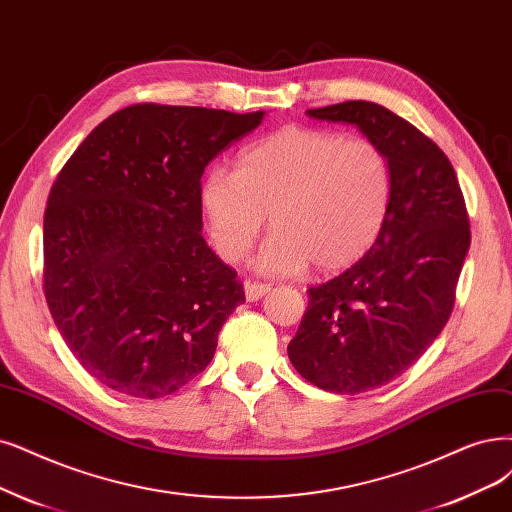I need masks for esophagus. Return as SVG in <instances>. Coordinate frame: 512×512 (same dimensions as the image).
<instances>
[{"mask_svg": "<svg viewBox=\"0 0 512 512\" xmlns=\"http://www.w3.org/2000/svg\"><path fill=\"white\" fill-rule=\"evenodd\" d=\"M266 293H270V285H263V282H246L244 285L246 301H259Z\"/></svg>", "mask_w": 512, "mask_h": 512, "instance_id": "1", "label": "esophagus"}]
</instances>
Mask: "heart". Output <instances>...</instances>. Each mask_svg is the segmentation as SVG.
Here are the masks:
<instances>
[{"label": "heart", "mask_w": 512, "mask_h": 512, "mask_svg": "<svg viewBox=\"0 0 512 512\" xmlns=\"http://www.w3.org/2000/svg\"><path fill=\"white\" fill-rule=\"evenodd\" d=\"M392 200V170L382 147L365 137L287 126L242 149L234 173L208 170L200 206L217 253L238 263L263 221L272 234L253 266L291 276L310 263L339 272L380 236Z\"/></svg>", "instance_id": "b5f03b06"}]
</instances>
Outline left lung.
Wrapping results in <instances>:
<instances>
[{"label":"left lung","mask_w":512,"mask_h":512,"mask_svg":"<svg viewBox=\"0 0 512 512\" xmlns=\"http://www.w3.org/2000/svg\"><path fill=\"white\" fill-rule=\"evenodd\" d=\"M306 113L356 126L392 170L380 236L350 270L308 289V310L287 348L310 384L358 394L396 380L447 325L470 246L468 213L439 145L390 109L346 101Z\"/></svg>","instance_id":"8db88e82"}]
</instances>
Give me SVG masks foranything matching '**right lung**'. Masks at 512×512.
<instances>
[{
    "instance_id": "add662e5",
    "label": "right lung",
    "mask_w": 512,
    "mask_h": 512,
    "mask_svg": "<svg viewBox=\"0 0 512 512\" xmlns=\"http://www.w3.org/2000/svg\"><path fill=\"white\" fill-rule=\"evenodd\" d=\"M263 116L130 105L90 132L52 185L46 301L73 356L103 386L160 399L213 361L244 291L202 238L200 179Z\"/></svg>"
}]
</instances>
